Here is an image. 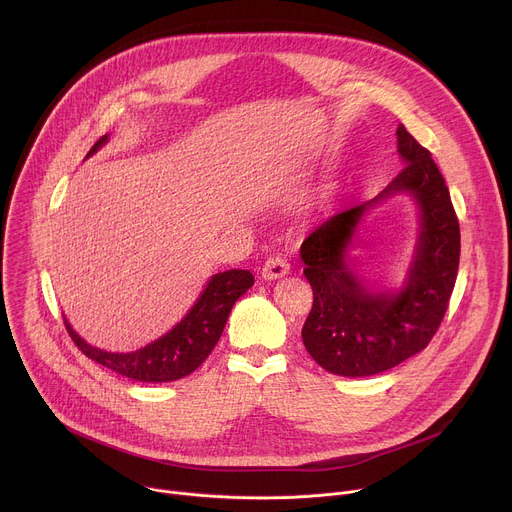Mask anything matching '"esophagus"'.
Masks as SVG:
<instances>
[{
  "instance_id": "esophagus-1",
  "label": "esophagus",
  "mask_w": 512,
  "mask_h": 512,
  "mask_svg": "<svg viewBox=\"0 0 512 512\" xmlns=\"http://www.w3.org/2000/svg\"><path fill=\"white\" fill-rule=\"evenodd\" d=\"M287 273H289V263L283 257H279V255L267 257L263 267H261V277L269 279V281L271 279H279V277H283Z\"/></svg>"
}]
</instances>
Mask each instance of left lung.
<instances>
[{
    "label": "left lung",
    "instance_id": "left-lung-1",
    "mask_svg": "<svg viewBox=\"0 0 512 512\" xmlns=\"http://www.w3.org/2000/svg\"><path fill=\"white\" fill-rule=\"evenodd\" d=\"M403 170L375 198L330 216L300 249L314 304L302 328L304 346L322 369L371 377L421 352L440 328L458 277L460 223L431 154L397 127ZM409 191L420 206L422 233L410 279L399 292H371L345 265L359 218L377 201Z\"/></svg>",
    "mask_w": 512,
    "mask_h": 512
}]
</instances>
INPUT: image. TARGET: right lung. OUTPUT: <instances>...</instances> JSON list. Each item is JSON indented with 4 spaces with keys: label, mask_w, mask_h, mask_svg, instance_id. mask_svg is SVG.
<instances>
[{
    "label": "right lung",
    "mask_w": 512,
    "mask_h": 512,
    "mask_svg": "<svg viewBox=\"0 0 512 512\" xmlns=\"http://www.w3.org/2000/svg\"><path fill=\"white\" fill-rule=\"evenodd\" d=\"M107 143L103 135L89 152L95 154ZM255 283L253 273L231 269L210 277L198 302L168 334L135 352H107L87 344L64 318L68 336L79 350L103 367L141 383H168L194 373L221 338L235 302Z\"/></svg>",
    "instance_id": "right-lung-1"
}]
</instances>
